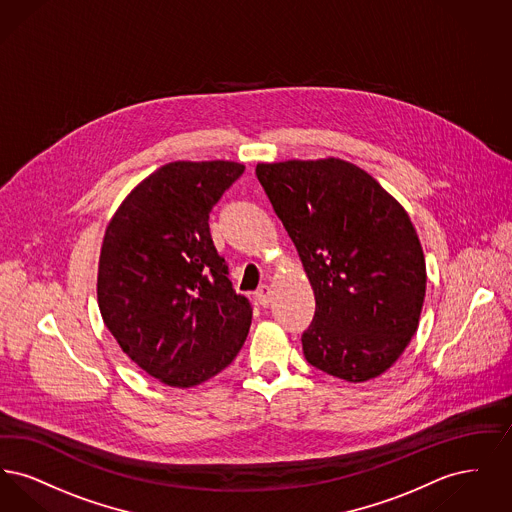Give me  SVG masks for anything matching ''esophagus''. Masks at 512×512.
Returning a JSON list of instances; mask_svg holds the SVG:
<instances>
[{
	"label": "esophagus",
	"instance_id": "34e87169",
	"mask_svg": "<svg viewBox=\"0 0 512 512\" xmlns=\"http://www.w3.org/2000/svg\"><path fill=\"white\" fill-rule=\"evenodd\" d=\"M270 295H272V290H270L268 286H261V288L255 292V299H257V303H259L261 307H268Z\"/></svg>",
	"mask_w": 512,
	"mask_h": 512
}]
</instances>
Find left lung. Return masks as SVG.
Wrapping results in <instances>:
<instances>
[{
  "instance_id": "8db88e82",
  "label": "left lung",
  "mask_w": 512,
  "mask_h": 512,
  "mask_svg": "<svg viewBox=\"0 0 512 512\" xmlns=\"http://www.w3.org/2000/svg\"><path fill=\"white\" fill-rule=\"evenodd\" d=\"M255 174L315 292L305 359L353 384L384 374L413 338L426 295V261L407 211L336 157L259 163Z\"/></svg>"
}]
</instances>
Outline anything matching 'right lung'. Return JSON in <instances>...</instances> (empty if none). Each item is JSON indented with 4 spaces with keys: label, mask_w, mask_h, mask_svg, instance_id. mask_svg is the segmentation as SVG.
Listing matches in <instances>:
<instances>
[{
    "label": "right lung",
    "mask_w": 512,
    "mask_h": 512,
    "mask_svg": "<svg viewBox=\"0 0 512 512\" xmlns=\"http://www.w3.org/2000/svg\"><path fill=\"white\" fill-rule=\"evenodd\" d=\"M234 161H174L142 180L109 220L98 305L122 351L171 388L217 376L244 345L253 309L228 280L209 213L244 174Z\"/></svg>",
    "instance_id": "1"
}]
</instances>
